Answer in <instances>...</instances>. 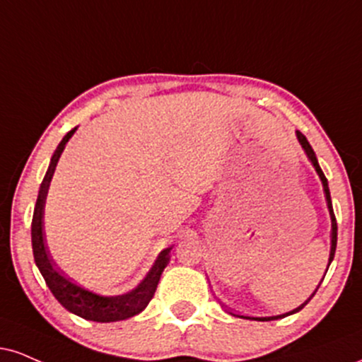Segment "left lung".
Returning a JSON list of instances; mask_svg holds the SVG:
<instances>
[{
    "label": "left lung",
    "instance_id": "8db88e82",
    "mask_svg": "<svg viewBox=\"0 0 362 362\" xmlns=\"http://www.w3.org/2000/svg\"><path fill=\"white\" fill-rule=\"evenodd\" d=\"M297 138H298L300 145H302L303 150H305V153H307V156H308V160H310V162H312L313 168H315L317 175L320 177V180H322V185H324V194H325V200H327V207H329L330 221H332V230H330V255H329V264H330V263H332V259H334V255H335V246H337V223H335V216H334V209H332V200H330V192H329V184H327V178H325L324 172H322L320 165H319V162H317V156H315V153H313V150H312L310 143L307 141V138L303 136V134L300 133V132H297ZM327 269H329V268H327ZM325 273H327V272H325ZM322 280H324V278H322ZM319 286H320V285H319ZM319 286H317V288H319ZM317 288H315V291H317ZM315 291H313V293L310 295V297H308V298L305 300V302L302 303V305L297 307V308H293V310H291V312H286V313H283V315H275V317H252V319H251V317H245V319H250V320H261V322H264V320H278V319H283V317H286V315H291V313H295V312H300V310H302V308L305 307L308 302H310L313 295H315Z\"/></svg>",
    "mask_w": 362,
    "mask_h": 362
}]
</instances>
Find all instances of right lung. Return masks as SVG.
<instances>
[{
    "instance_id": "1",
    "label": "right lung",
    "mask_w": 362,
    "mask_h": 362,
    "mask_svg": "<svg viewBox=\"0 0 362 362\" xmlns=\"http://www.w3.org/2000/svg\"><path fill=\"white\" fill-rule=\"evenodd\" d=\"M77 128H74L62 138L59 143L57 150L52 155L49 170H47L45 177L38 190L37 204H35L33 219H32V247H33V258L40 269L43 280L49 286L54 297L59 300V303L69 312L76 313L86 320L94 322H117L129 319V317L136 315L146 308L150 300L153 298L156 286H158L160 276H162L165 267L170 261V251L172 247H167L158 255V258L153 263L148 275L143 278L141 283L133 288L132 291L123 295H115V297H103V295L93 293V291L82 288L76 283L69 281L57 272L54 264H52L49 250H47V239L45 230H43V212H45V199L49 194V187L54 177L57 162H59L60 155H62L65 145L72 134L76 133Z\"/></svg>"
}]
</instances>
